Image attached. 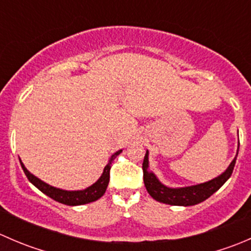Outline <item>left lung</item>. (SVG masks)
<instances>
[{
    "mask_svg": "<svg viewBox=\"0 0 251 251\" xmlns=\"http://www.w3.org/2000/svg\"><path fill=\"white\" fill-rule=\"evenodd\" d=\"M238 151H239V146H238L234 159L229 164L228 168L225 170V173L219 175L215 178L210 179V181L204 182V183L178 187V188L165 186V184L159 181V178L153 171H149V151H147L143 164H142L144 186H146L147 191L151 194V198L155 199L156 201H160V203L177 205V206H191V205L199 204L201 201H206L215 192L219 191L224 186L225 182L231 177L235 165V160H237Z\"/></svg>",
    "mask_w": 251,
    "mask_h": 251,
    "instance_id": "left-lung-1",
    "label": "left lung"
}]
</instances>
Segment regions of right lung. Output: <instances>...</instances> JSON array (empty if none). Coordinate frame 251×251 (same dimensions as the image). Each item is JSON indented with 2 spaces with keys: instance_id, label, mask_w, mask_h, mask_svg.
Returning <instances> with one entry per match:
<instances>
[{
  "instance_id": "add662e5",
  "label": "right lung",
  "mask_w": 251,
  "mask_h": 251,
  "mask_svg": "<svg viewBox=\"0 0 251 251\" xmlns=\"http://www.w3.org/2000/svg\"><path fill=\"white\" fill-rule=\"evenodd\" d=\"M123 151V149L115 151L114 154H111V156L108 160V164L105 165L103 174L100 175V178L95 182L93 184H91L87 188L82 189V191H65V189L57 188V187H53L50 184L46 183L42 179L37 178L36 176H34L24 166L23 161L20 160V165H22L24 174L26 175L27 179L36 187L37 189L42 192L44 194L52 198L53 201H58V203H62L65 205H69V206H76V205H83L92 203V201H98L100 197H103V194L107 191L108 183H109V173L111 168V163H113L114 159L119 155V154Z\"/></svg>"
}]
</instances>
